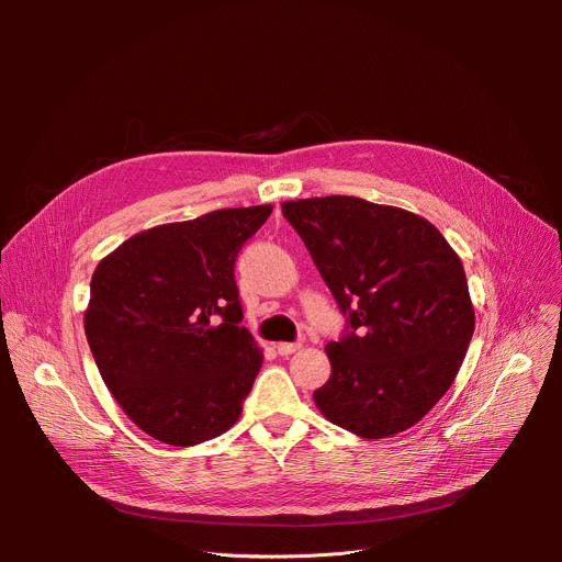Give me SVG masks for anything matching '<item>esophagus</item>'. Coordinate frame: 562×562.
<instances>
[{
  "mask_svg": "<svg viewBox=\"0 0 562 562\" xmlns=\"http://www.w3.org/2000/svg\"><path fill=\"white\" fill-rule=\"evenodd\" d=\"M303 348V344L301 341H286V344H278V352L282 358H286V356H293V352L296 350H301Z\"/></svg>",
  "mask_w": 562,
  "mask_h": 562,
  "instance_id": "obj_1",
  "label": "esophagus"
}]
</instances>
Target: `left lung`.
<instances>
[{"label": "left lung", "mask_w": 562, "mask_h": 562, "mask_svg": "<svg viewBox=\"0 0 562 562\" xmlns=\"http://www.w3.org/2000/svg\"><path fill=\"white\" fill-rule=\"evenodd\" d=\"M346 318L314 392L335 426L367 439L415 426L447 394L474 335L460 257L422 216L352 195L282 204Z\"/></svg>", "instance_id": "8db88e82"}]
</instances>
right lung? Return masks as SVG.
<instances>
[{"mask_svg":"<svg viewBox=\"0 0 562 562\" xmlns=\"http://www.w3.org/2000/svg\"><path fill=\"white\" fill-rule=\"evenodd\" d=\"M271 212L239 206L159 225L98 263L88 346L117 405L164 445H200L241 415L261 350L241 326L234 263Z\"/></svg>","mask_w":562,"mask_h":562,"instance_id":"1","label":"right lung"}]
</instances>
